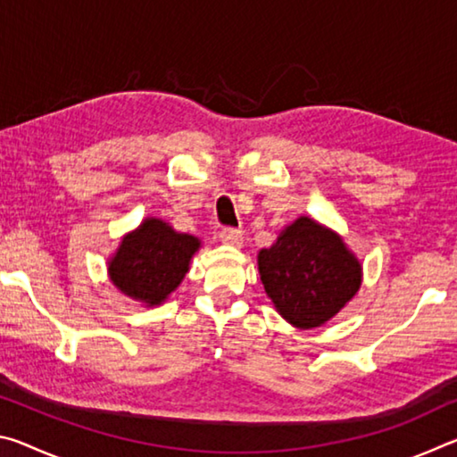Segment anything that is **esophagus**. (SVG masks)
I'll list each match as a JSON object with an SVG mask.
<instances>
[{
	"label": "esophagus",
	"mask_w": 457,
	"mask_h": 457,
	"mask_svg": "<svg viewBox=\"0 0 457 457\" xmlns=\"http://www.w3.org/2000/svg\"><path fill=\"white\" fill-rule=\"evenodd\" d=\"M220 239H221L223 244L239 247V245L244 244V231L242 229H236V228H223L221 234H220Z\"/></svg>",
	"instance_id": "34e87169"
}]
</instances>
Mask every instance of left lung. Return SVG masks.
I'll list each match as a JSON object with an SVG mask.
<instances>
[{"mask_svg":"<svg viewBox=\"0 0 457 457\" xmlns=\"http://www.w3.org/2000/svg\"><path fill=\"white\" fill-rule=\"evenodd\" d=\"M260 280L282 319L316 328L340 312L361 288L362 266L337 231L308 215L282 229L258 253Z\"/></svg>","mask_w":457,"mask_h":457,"instance_id":"obj_1","label":"left lung"}]
</instances>
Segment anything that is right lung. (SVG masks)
<instances>
[{"label":"right lung","instance_id":"1","mask_svg":"<svg viewBox=\"0 0 457 457\" xmlns=\"http://www.w3.org/2000/svg\"><path fill=\"white\" fill-rule=\"evenodd\" d=\"M199 247V237L179 234L163 220L146 218L122 237L108 260V276L122 294L157 306L181 284Z\"/></svg>","mask_w":457,"mask_h":457}]
</instances>
